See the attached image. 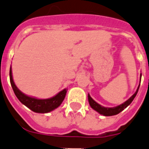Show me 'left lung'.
<instances>
[{
	"label": "left lung",
	"mask_w": 149,
	"mask_h": 149,
	"mask_svg": "<svg viewBox=\"0 0 149 149\" xmlns=\"http://www.w3.org/2000/svg\"><path fill=\"white\" fill-rule=\"evenodd\" d=\"M141 73L140 75V82H141ZM140 84L138 86L137 90L135 91V93L132 95L131 97L129 98V100L125 101V102H123V104H121L119 106H116V107H112V108H108V107H104V106H101L99 103L95 102V100H93L92 99V97L89 95V94H88V100H89V103L91 106L92 109H93L94 110H95L96 112H98L100 114L103 115L105 116H115V115L118 114L119 112H121L123 110L125 109L127 106H129L131 102L133 101V100L135 99V95H137V93L139 91V89Z\"/></svg>",
	"instance_id": "obj_1"
}]
</instances>
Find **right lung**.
<instances>
[{"label": "right lung", "mask_w": 149, "mask_h": 149, "mask_svg": "<svg viewBox=\"0 0 149 149\" xmlns=\"http://www.w3.org/2000/svg\"><path fill=\"white\" fill-rule=\"evenodd\" d=\"M10 84L13 88L14 93L17 99L20 100V102L23 103L24 106H26L27 108L31 109L33 112H37V113H47L54 110L61 105L63 101L64 98L66 96L67 89H64L63 90L60 91L54 97L45 100H40L37 98L31 97L25 95L16 86L15 83L12 77L11 67L10 68Z\"/></svg>", "instance_id": "1"}]
</instances>
